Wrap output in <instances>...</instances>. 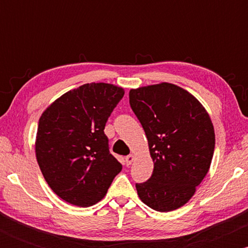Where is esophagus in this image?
Listing matches in <instances>:
<instances>
[{
  "mask_svg": "<svg viewBox=\"0 0 248 248\" xmlns=\"http://www.w3.org/2000/svg\"><path fill=\"white\" fill-rule=\"evenodd\" d=\"M134 160H135V156H134V155H128V156H126V158H124L127 166H130V164L133 163Z\"/></svg>",
  "mask_w": 248,
  "mask_h": 248,
  "instance_id": "esophagus-1",
  "label": "esophagus"
}]
</instances>
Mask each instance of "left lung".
<instances>
[{"mask_svg": "<svg viewBox=\"0 0 248 248\" xmlns=\"http://www.w3.org/2000/svg\"><path fill=\"white\" fill-rule=\"evenodd\" d=\"M129 104L154 162L152 177L136 184L139 197L155 211H173L191 199L211 166V118L191 93L170 82L132 88Z\"/></svg>", "mask_w": 248, "mask_h": 248, "instance_id": "1", "label": "left lung"}]
</instances>
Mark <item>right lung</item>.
I'll return each instance as SVG.
<instances>
[{
  "label": "right lung",
  "mask_w": 248,
  "mask_h": 248,
  "mask_svg": "<svg viewBox=\"0 0 248 248\" xmlns=\"http://www.w3.org/2000/svg\"><path fill=\"white\" fill-rule=\"evenodd\" d=\"M124 94V88L113 84L91 82L64 93L42 113L36 158L46 183L62 201L94 205L121 171L104 129Z\"/></svg>",
  "instance_id": "1"
}]
</instances>
